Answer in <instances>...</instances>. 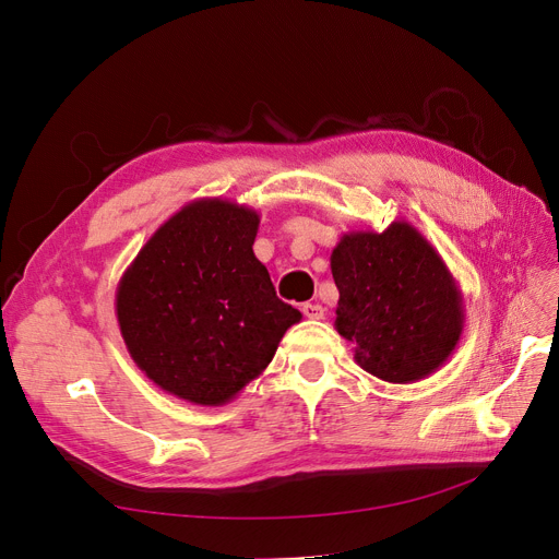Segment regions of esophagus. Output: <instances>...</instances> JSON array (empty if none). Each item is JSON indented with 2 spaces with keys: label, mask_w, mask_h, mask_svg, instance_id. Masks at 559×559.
<instances>
[{
  "label": "esophagus",
  "mask_w": 559,
  "mask_h": 559,
  "mask_svg": "<svg viewBox=\"0 0 559 559\" xmlns=\"http://www.w3.org/2000/svg\"><path fill=\"white\" fill-rule=\"evenodd\" d=\"M301 312H304L308 319H324V308H321L319 304H304V306H301Z\"/></svg>",
  "instance_id": "34e87169"
}]
</instances>
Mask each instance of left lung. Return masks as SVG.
Masks as SVG:
<instances>
[{
    "label": "left lung",
    "mask_w": 559,
    "mask_h": 559,
    "mask_svg": "<svg viewBox=\"0 0 559 559\" xmlns=\"http://www.w3.org/2000/svg\"><path fill=\"white\" fill-rule=\"evenodd\" d=\"M331 272L340 289L335 329L365 371L407 385L449 360L464 329L462 292L413 224L344 233Z\"/></svg>",
    "instance_id": "8db88e82"
}]
</instances>
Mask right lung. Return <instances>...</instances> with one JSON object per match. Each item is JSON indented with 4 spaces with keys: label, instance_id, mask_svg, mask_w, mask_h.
I'll return each mask as SVG.
<instances>
[{
    "label": "right lung",
    "instance_id": "obj_1",
    "mask_svg": "<svg viewBox=\"0 0 559 559\" xmlns=\"http://www.w3.org/2000/svg\"><path fill=\"white\" fill-rule=\"evenodd\" d=\"M258 224L249 205L190 201L117 283L115 314L129 356L163 392L211 407L233 401L301 321L253 253Z\"/></svg>",
    "mask_w": 559,
    "mask_h": 559
}]
</instances>
